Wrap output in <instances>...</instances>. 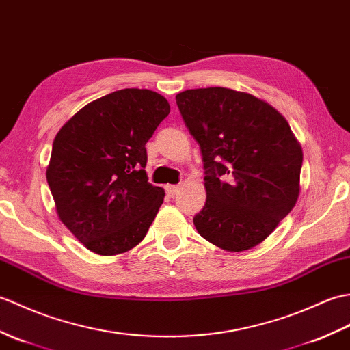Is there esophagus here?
I'll return each mask as SVG.
<instances>
[{
  "label": "esophagus",
  "instance_id": "obj_1",
  "mask_svg": "<svg viewBox=\"0 0 350 350\" xmlns=\"http://www.w3.org/2000/svg\"><path fill=\"white\" fill-rule=\"evenodd\" d=\"M166 191H167V195L169 196H175L178 191H180V185H166Z\"/></svg>",
  "mask_w": 350,
  "mask_h": 350
}]
</instances>
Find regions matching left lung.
Returning a JSON list of instances; mask_svg holds the SVG:
<instances>
[{
	"label": "left lung",
	"mask_w": 350,
	"mask_h": 350,
	"mask_svg": "<svg viewBox=\"0 0 350 350\" xmlns=\"http://www.w3.org/2000/svg\"><path fill=\"white\" fill-rule=\"evenodd\" d=\"M176 105L206 174L205 206L193 219L199 235L226 252L250 250L297 204L301 144L275 107L248 92L187 90Z\"/></svg>",
	"instance_id": "1"
}]
</instances>
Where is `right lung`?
<instances>
[{"instance_id": "add662e5", "label": "right lung", "mask_w": 350, "mask_h": 350, "mask_svg": "<svg viewBox=\"0 0 350 350\" xmlns=\"http://www.w3.org/2000/svg\"><path fill=\"white\" fill-rule=\"evenodd\" d=\"M169 112L159 92L120 90L83 106L53 139L46 180L58 219L92 253H126L148 232L165 190L148 183L145 144Z\"/></svg>"}]
</instances>
